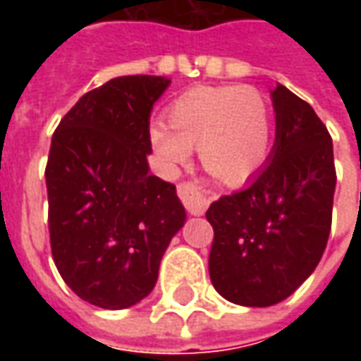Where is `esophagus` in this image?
<instances>
[{"mask_svg":"<svg viewBox=\"0 0 361 361\" xmlns=\"http://www.w3.org/2000/svg\"><path fill=\"white\" fill-rule=\"evenodd\" d=\"M178 195L189 214H203L207 211L209 199L195 181H181L178 185Z\"/></svg>","mask_w":361,"mask_h":361,"instance_id":"obj_1","label":"esophagus"}]
</instances>
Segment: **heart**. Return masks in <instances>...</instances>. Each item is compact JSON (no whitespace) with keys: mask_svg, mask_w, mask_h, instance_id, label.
Returning <instances> with one entry per match:
<instances>
[{"mask_svg":"<svg viewBox=\"0 0 361 361\" xmlns=\"http://www.w3.org/2000/svg\"><path fill=\"white\" fill-rule=\"evenodd\" d=\"M166 126H152L150 145L168 168L183 166L199 149L207 172L224 183L247 180L263 166L272 145L269 98L250 85L193 87L164 111Z\"/></svg>","mask_w":361,"mask_h":361,"instance_id":"1","label":"heart"}]
</instances>
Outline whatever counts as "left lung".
Returning <instances> with one entry per match:
<instances>
[{"instance_id":"8db88e82","label":"left lung","mask_w":361,"mask_h":361,"mask_svg":"<svg viewBox=\"0 0 361 361\" xmlns=\"http://www.w3.org/2000/svg\"><path fill=\"white\" fill-rule=\"evenodd\" d=\"M276 141L242 191L209 207L212 286L228 302L267 307L315 271L326 247L336 185L333 139L310 104L276 85Z\"/></svg>"}]
</instances>
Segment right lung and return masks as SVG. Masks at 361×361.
<instances>
[{
	"instance_id": "add662e5",
	"label": "right lung",
	"mask_w": 361,
	"mask_h": 361,
	"mask_svg": "<svg viewBox=\"0 0 361 361\" xmlns=\"http://www.w3.org/2000/svg\"><path fill=\"white\" fill-rule=\"evenodd\" d=\"M166 77H116L79 98L46 164L54 263L85 302L126 310L152 292L185 222L176 185L149 172L150 111Z\"/></svg>"
}]
</instances>
